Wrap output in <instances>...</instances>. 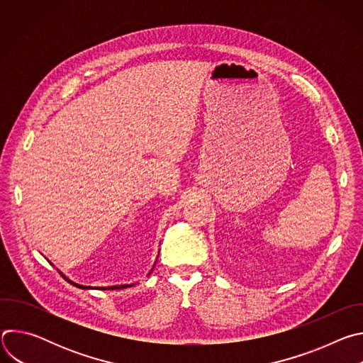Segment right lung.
<instances>
[{"label":"right lung","mask_w":363,"mask_h":363,"mask_svg":"<svg viewBox=\"0 0 363 363\" xmlns=\"http://www.w3.org/2000/svg\"><path fill=\"white\" fill-rule=\"evenodd\" d=\"M160 255V254H158ZM153 267H155V264H153ZM153 267H152V270H153ZM152 270L149 272V274L152 273ZM60 274H63L62 272H60ZM147 274V276H149ZM65 276V274H63ZM66 277V276H65ZM73 286H76V287H79V289H83V290H90V289H99V290H118V289H126V287H132V286H135L136 283H130V284H116V286H105V287H93V286H83V284H79V283H76V281H72L70 279H67Z\"/></svg>","instance_id":"add662e5"}]
</instances>
